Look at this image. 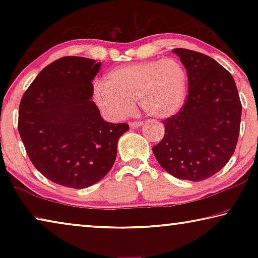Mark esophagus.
I'll list each match as a JSON object with an SVG mask.
<instances>
[{
	"label": "esophagus",
	"mask_w": 258,
	"mask_h": 258,
	"mask_svg": "<svg viewBox=\"0 0 258 258\" xmlns=\"http://www.w3.org/2000/svg\"><path fill=\"white\" fill-rule=\"evenodd\" d=\"M143 123L141 120H139V121H132V123H130V126L132 128H138V127H140V126H141Z\"/></svg>",
	"instance_id": "1"
}]
</instances>
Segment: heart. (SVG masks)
I'll use <instances>...</instances> for the list:
<instances>
[{"instance_id": "1", "label": "heart", "mask_w": 258, "mask_h": 258, "mask_svg": "<svg viewBox=\"0 0 258 258\" xmlns=\"http://www.w3.org/2000/svg\"><path fill=\"white\" fill-rule=\"evenodd\" d=\"M186 89V72L177 60H147L112 69L107 82L95 81L93 99L112 120L128 116L135 100L148 116L168 118L182 108Z\"/></svg>"}]
</instances>
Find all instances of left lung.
<instances>
[{"mask_svg":"<svg viewBox=\"0 0 258 258\" xmlns=\"http://www.w3.org/2000/svg\"><path fill=\"white\" fill-rule=\"evenodd\" d=\"M173 52L186 68L189 92L180 111L163 120L164 138L152 152L171 175L204 181L234 154L242 106L232 75L217 61L187 49Z\"/></svg>","mask_w":258,"mask_h":258,"instance_id":"left-lung-1","label":"left lung"}]
</instances>
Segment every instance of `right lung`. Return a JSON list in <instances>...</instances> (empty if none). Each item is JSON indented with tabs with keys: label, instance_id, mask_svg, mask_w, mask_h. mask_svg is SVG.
<instances>
[{
	"label": "right lung",
	"instance_id": "right-lung-1",
	"mask_svg": "<svg viewBox=\"0 0 258 258\" xmlns=\"http://www.w3.org/2000/svg\"><path fill=\"white\" fill-rule=\"evenodd\" d=\"M101 62L63 56L38 74L19 104L18 131L35 168L56 184L84 189L110 171L127 123H108L92 101Z\"/></svg>",
	"mask_w": 258,
	"mask_h": 258
}]
</instances>
